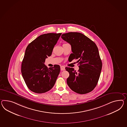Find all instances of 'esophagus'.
<instances>
[{
    "label": "esophagus",
    "instance_id": "1",
    "mask_svg": "<svg viewBox=\"0 0 127 127\" xmlns=\"http://www.w3.org/2000/svg\"><path fill=\"white\" fill-rule=\"evenodd\" d=\"M61 70H65V67L64 66H61L60 67Z\"/></svg>",
    "mask_w": 127,
    "mask_h": 127
}]
</instances>
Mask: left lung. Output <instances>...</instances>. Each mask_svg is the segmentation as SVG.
<instances>
[{
  "instance_id": "1",
  "label": "left lung",
  "mask_w": 127,
  "mask_h": 127,
  "mask_svg": "<svg viewBox=\"0 0 127 127\" xmlns=\"http://www.w3.org/2000/svg\"><path fill=\"white\" fill-rule=\"evenodd\" d=\"M61 38L71 46L73 53L68 60L72 61L78 59L79 65L77 72L72 68H65L69 74L67 79L68 87L79 94L93 91L98 83L102 67L96 45L83 34L78 32L64 33Z\"/></svg>"
}]
</instances>
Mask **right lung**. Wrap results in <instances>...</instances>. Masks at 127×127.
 Listing matches in <instances>:
<instances>
[{
    "instance_id": "obj_1",
    "label": "right lung",
    "mask_w": 127,
    "mask_h": 127,
    "mask_svg": "<svg viewBox=\"0 0 127 127\" xmlns=\"http://www.w3.org/2000/svg\"><path fill=\"white\" fill-rule=\"evenodd\" d=\"M61 33H48L38 37L26 48L21 72L26 85L35 93L42 94L51 90L59 74L60 67L54 65L48 68L45 60L51 56Z\"/></svg>"
}]
</instances>
